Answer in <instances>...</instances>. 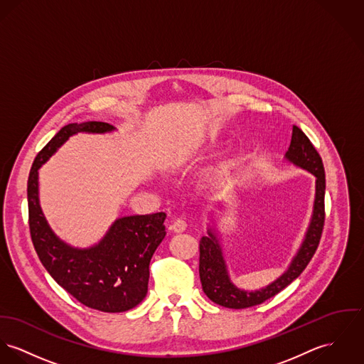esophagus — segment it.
I'll return each mask as SVG.
<instances>
[{
  "instance_id": "1",
  "label": "esophagus",
  "mask_w": 364,
  "mask_h": 364,
  "mask_svg": "<svg viewBox=\"0 0 364 364\" xmlns=\"http://www.w3.org/2000/svg\"><path fill=\"white\" fill-rule=\"evenodd\" d=\"M186 230V223L182 220V218H178L172 223L171 225V231L175 232V233H181Z\"/></svg>"
}]
</instances>
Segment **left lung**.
Listing matches in <instances>:
<instances>
[{"label":"left lung","mask_w":364,"mask_h":364,"mask_svg":"<svg viewBox=\"0 0 364 364\" xmlns=\"http://www.w3.org/2000/svg\"><path fill=\"white\" fill-rule=\"evenodd\" d=\"M285 160L292 166L301 168L316 176V195L310 224L304 233V239L294 256L289 267L275 281L262 289L246 291L236 287L231 281L228 265L224 257L215 227L207 230V236L200 239V281L204 294L214 303L230 309H246L260 304L267 299L275 296L289 284H292L314 256L324 227V195H326V172L320 154L309 140V137L294 125L289 149ZM214 223V221H213Z\"/></svg>","instance_id":"1"}]
</instances>
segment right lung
Listing matches in <instances>:
<instances>
[{
	"instance_id": "obj_1",
	"label": "right lung",
	"mask_w": 364,
	"mask_h": 364,
	"mask_svg": "<svg viewBox=\"0 0 364 364\" xmlns=\"http://www.w3.org/2000/svg\"><path fill=\"white\" fill-rule=\"evenodd\" d=\"M112 131V125L97 121L64 127L34 160L28 181V204L36 253L55 282L87 307L121 313L147 295L149 265L166 236V213L117 218L96 245L75 247L51 230L38 200V169L70 136Z\"/></svg>"
}]
</instances>
